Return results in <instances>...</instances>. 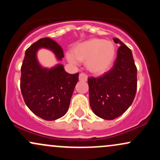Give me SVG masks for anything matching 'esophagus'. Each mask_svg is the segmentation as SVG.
<instances>
[{
  "label": "esophagus",
  "mask_w": 160,
  "mask_h": 160,
  "mask_svg": "<svg viewBox=\"0 0 160 160\" xmlns=\"http://www.w3.org/2000/svg\"><path fill=\"white\" fill-rule=\"evenodd\" d=\"M88 79V76L84 73H80V75H79V80L80 81H86Z\"/></svg>",
  "instance_id": "1"
}]
</instances>
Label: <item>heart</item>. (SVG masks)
<instances>
[{"instance_id": "b5f03b06", "label": "heart", "mask_w": 160, "mask_h": 160, "mask_svg": "<svg viewBox=\"0 0 160 160\" xmlns=\"http://www.w3.org/2000/svg\"><path fill=\"white\" fill-rule=\"evenodd\" d=\"M115 46L109 40L92 38L79 43L73 48V54L68 55L71 63L85 61L88 71L95 74L106 72L114 59Z\"/></svg>"}]
</instances>
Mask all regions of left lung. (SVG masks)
I'll return each mask as SVG.
<instances>
[{
  "instance_id": "8db88e82",
  "label": "left lung",
  "mask_w": 160,
  "mask_h": 160,
  "mask_svg": "<svg viewBox=\"0 0 160 160\" xmlns=\"http://www.w3.org/2000/svg\"><path fill=\"white\" fill-rule=\"evenodd\" d=\"M120 43L113 68L98 78H89V104L94 113L104 120L120 117L130 107L137 90V68L131 49Z\"/></svg>"
}]
</instances>
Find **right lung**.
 I'll list each match as a JSON object with an SVG mask.
<instances>
[{"instance_id":"1","label":"right lung","mask_w":160,"mask_h":160,"mask_svg":"<svg viewBox=\"0 0 160 160\" xmlns=\"http://www.w3.org/2000/svg\"><path fill=\"white\" fill-rule=\"evenodd\" d=\"M40 48L52 50L58 60L64 57L63 50L50 38H41L25 51L21 67L20 89L28 108L45 120L61 118L68 110L79 73H67L58 64L52 68H43L37 59Z\"/></svg>"}]
</instances>
